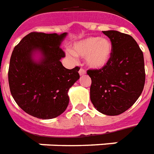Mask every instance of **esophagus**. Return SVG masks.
<instances>
[{
	"mask_svg": "<svg viewBox=\"0 0 154 154\" xmlns=\"http://www.w3.org/2000/svg\"><path fill=\"white\" fill-rule=\"evenodd\" d=\"M79 75H85V73H86L85 69H84L81 68V69H79Z\"/></svg>",
	"mask_w": 154,
	"mask_h": 154,
	"instance_id": "34e87169",
	"label": "esophagus"
}]
</instances>
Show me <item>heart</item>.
<instances>
[{
	"mask_svg": "<svg viewBox=\"0 0 154 154\" xmlns=\"http://www.w3.org/2000/svg\"><path fill=\"white\" fill-rule=\"evenodd\" d=\"M112 44L109 40L100 37H88L75 43L72 51H68L69 57L75 55L85 57L86 65L92 69H101L110 60Z\"/></svg>",
	"mask_w": 154,
	"mask_h": 154,
	"instance_id": "1",
	"label": "heart"
}]
</instances>
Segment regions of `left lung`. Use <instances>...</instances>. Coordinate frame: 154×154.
Returning <instances> with one entry per match:
<instances>
[{"label": "left lung", "mask_w": 154, "mask_h": 154, "mask_svg": "<svg viewBox=\"0 0 154 154\" xmlns=\"http://www.w3.org/2000/svg\"><path fill=\"white\" fill-rule=\"evenodd\" d=\"M103 33L111 41L112 55L104 67L87 71L92 81L90 100L99 112L114 116L128 109L143 92L144 60L131 35L117 30Z\"/></svg>", "instance_id": "8db88e82"}]
</instances>
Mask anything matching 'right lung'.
I'll return each mask as SVG.
<instances>
[{
	"label": "right lung",
	"instance_id": "add662e5",
	"mask_svg": "<svg viewBox=\"0 0 154 154\" xmlns=\"http://www.w3.org/2000/svg\"><path fill=\"white\" fill-rule=\"evenodd\" d=\"M66 35L31 32L13 50L10 90L20 108L33 117L50 119L64 113L69 89L79 79L78 66L68 69L60 62L65 56L60 44ZM36 54L39 60L34 59Z\"/></svg>",
	"mask_w": 154,
	"mask_h": 154
}]
</instances>
